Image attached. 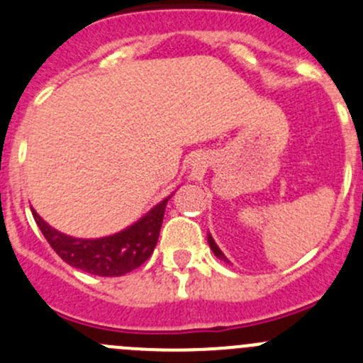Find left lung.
<instances>
[{
    "label": "left lung",
    "instance_id": "8db88e82",
    "mask_svg": "<svg viewBox=\"0 0 363 363\" xmlns=\"http://www.w3.org/2000/svg\"><path fill=\"white\" fill-rule=\"evenodd\" d=\"M207 242H209L211 250H213V253H214V255L218 257V259H220V260H223V262H227V264H230V262H228V259H227V257L223 255V252H221V250L218 248V245H216V242H214L213 235H211V234H207Z\"/></svg>",
    "mask_w": 363,
    "mask_h": 363
}]
</instances>
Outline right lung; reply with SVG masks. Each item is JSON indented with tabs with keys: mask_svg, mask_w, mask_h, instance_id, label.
Returning <instances> with one entry per match:
<instances>
[{
	"mask_svg": "<svg viewBox=\"0 0 363 363\" xmlns=\"http://www.w3.org/2000/svg\"><path fill=\"white\" fill-rule=\"evenodd\" d=\"M172 195L156 203L145 216L124 230L97 239H79L67 235L45 223L35 209H31V213L51 248L67 264L86 271L90 275L122 277L142 266L152 255L163 225L164 209Z\"/></svg>",
	"mask_w": 363,
	"mask_h": 363,
	"instance_id": "right-lung-1",
	"label": "right lung"
}]
</instances>
